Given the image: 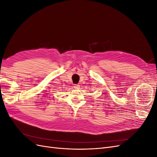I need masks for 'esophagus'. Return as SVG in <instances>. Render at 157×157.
<instances>
[{
  "mask_svg": "<svg viewBox=\"0 0 157 157\" xmlns=\"http://www.w3.org/2000/svg\"><path fill=\"white\" fill-rule=\"evenodd\" d=\"M74 88L75 89H78L80 88V85L79 84H75L74 85Z\"/></svg>",
  "mask_w": 157,
  "mask_h": 157,
  "instance_id": "esophagus-1",
  "label": "esophagus"
}]
</instances>
